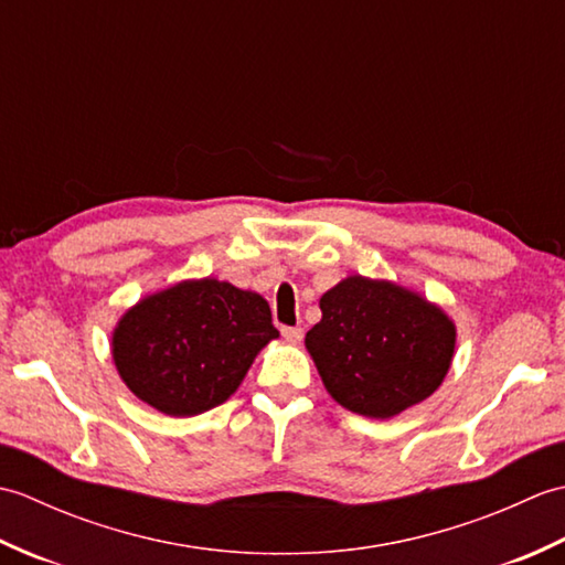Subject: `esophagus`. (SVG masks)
<instances>
[{"mask_svg": "<svg viewBox=\"0 0 565 565\" xmlns=\"http://www.w3.org/2000/svg\"><path fill=\"white\" fill-rule=\"evenodd\" d=\"M281 334H284V340L291 342V344H298V342L303 340V330L301 328H281Z\"/></svg>", "mask_w": 565, "mask_h": 565, "instance_id": "esophagus-1", "label": "esophagus"}]
</instances>
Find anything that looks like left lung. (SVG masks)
<instances>
[{
  "label": "left lung",
  "instance_id": "left-lung-1",
  "mask_svg": "<svg viewBox=\"0 0 565 565\" xmlns=\"http://www.w3.org/2000/svg\"><path fill=\"white\" fill-rule=\"evenodd\" d=\"M320 310V322L306 332V350L347 411L388 419L441 386L456 326L423 294L352 274L322 294Z\"/></svg>",
  "mask_w": 565,
  "mask_h": 565
}]
</instances>
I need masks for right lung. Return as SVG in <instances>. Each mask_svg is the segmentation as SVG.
Masks as SVG:
<instances>
[{
	"instance_id": "1",
	"label": "right lung",
	"mask_w": 565,
	"mask_h": 565,
	"mask_svg": "<svg viewBox=\"0 0 565 565\" xmlns=\"http://www.w3.org/2000/svg\"><path fill=\"white\" fill-rule=\"evenodd\" d=\"M279 330L255 291L186 279L128 308L111 334V356L130 393L154 411L191 417L225 403Z\"/></svg>"
}]
</instances>
